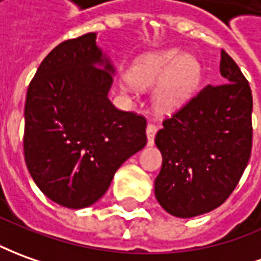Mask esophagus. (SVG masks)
<instances>
[{
	"label": "esophagus",
	"instance_id": "esophagus-1",
	"mask_svg": "<svg viewBox=\"0 0 261 261\" xmlns=\"http://www.w3.org/2000/svg\"><path fill=\"white\" fill-rule=\"evenodd\" d=\"M158 132V126L154 123H148L146 126V135H148V145H153L154 135Z\"/></svg>",
	"mask_w": 261,
	"mask_h": 261
}]
</instances>
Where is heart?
I'll return each instance as SVG.
<instances>
[{
	"mask_svg": "<svg viewBox=\"0 0 261 261\" xmlns=\"http://www.w3.org/2000/svg\"><path fill=\"white\" fill-rule=\"evenodd\" d=\"M200 81V65L179 49L150 54L141 58L130 71L126 88L158 85L154 103L159 111H173L193 93Z\"/></svg>",
	"mask_w": 261,
	"mask_h": 261,
	"instance_id": "obj_1",
	"label": "heart"
}]
</instances>
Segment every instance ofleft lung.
<instances>
[{"instance_id":"8db88e82","label":"left lung","mask_w":261,"mask_h":261,"mask_svg":"<svg viewBox=\"0 0 261 261\" xmlns=\"http://www.w3.org/2000/svg\"><path fill=\"white\" fill-rule=\"evenodd\" d=\"M220 72L224 84L199 91L163 120L154 138L163 158L154 196L176 217L199 216L223 204L250 159V85L224 51Z\"/></svg>"}]
</instances>
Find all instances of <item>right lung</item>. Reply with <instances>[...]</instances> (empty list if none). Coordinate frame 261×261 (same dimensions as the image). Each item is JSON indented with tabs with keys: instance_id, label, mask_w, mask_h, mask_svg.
Masks as SVG:
<instances>
[{
	"instance_id": "right-lung-1",
	"label": "right lung",
	"mask_w": 261,
	"mask_h": 261,
	"mask_svg": "<svg viewBox=\"0 0 261 261\" xmlns=\"http://www.w3.org/2000/svg\"><path fill=\"white\" fill-rule=\"evenodd\" d=\"M95 39L88 32L55 46L25 100L27 168L44 195L71 209L99 200L120 165L148 142L146 118L108 98L113 68Z\"/></svg>"
}]
</instances>
